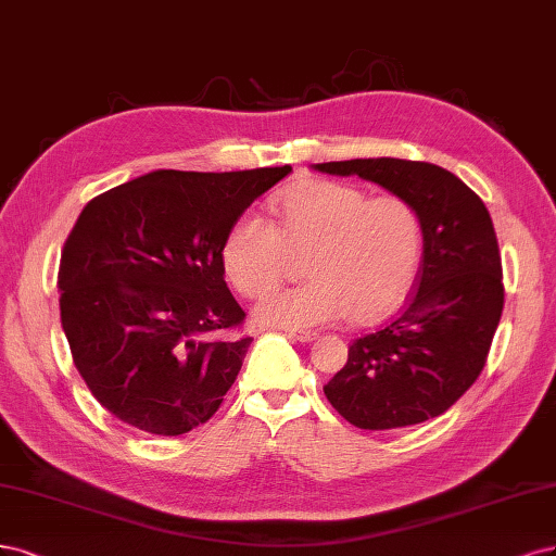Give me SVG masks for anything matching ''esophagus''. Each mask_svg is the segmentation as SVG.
Wrapping results in <instances>:
<instances>
[{"label": "esophagus", "instance_id": "1", "mask_svg": "<svg viewBox=\"0 0 556 556\" xmlns=\"http://www.w3.org/2000/svg\"><path fill=\"white\" fill-rule=\"evenodd\" d=\"M289 337L293 339V342L309 344V342H314V339H316L318 334H316V332H309V330H289Z\"/></svg>", "mask_w": 556, "mask_h": 556}]
</instances>
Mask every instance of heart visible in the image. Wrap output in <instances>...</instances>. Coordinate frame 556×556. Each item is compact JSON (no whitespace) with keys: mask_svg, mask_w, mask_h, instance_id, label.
<instances>
[{"mask_svg":"<svg viewBox=\"0 0 556 556\" xmlns=\"http://www.w3.org/2000/svg\"><path fill=\"white\" fill-rule=\"evenodd\" d=\"M275 224L242 212L222 244L224 273L247 298L280 282L291 253H307L311 279L261 300L263 324L326 326L349 314L365 324L388 314L408 291L420 261L422 226L397 193L369 195L332 180H309L270 201Z\"/></svg>","mask_w":556,"mask_h":556,"instance_id":"b5f03b06","label":"heart"}]
</instances>
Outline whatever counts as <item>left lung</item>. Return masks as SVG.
<instances>
[{"label":"left lung","mask_w":556,"mask_h":556,"mask_svg":"<svg viewBox=\"0 0 556 556\" xmlns=\"http://www.w3.org/2000/svg\"><path fill=\"white\" fill-rule=\"evenodd\" d=\"M357 175L402 195L422 226L416 289L383 328L349 346L324 392L361 429H397L445 414L488 363L504 312L490 212L457 175L427 161L351 159L314 166Z\"/></svg>","instance_id":"1"}]
</instances>
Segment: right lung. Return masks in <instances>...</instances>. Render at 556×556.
<instances>
[{"label":"right lung","mask_w":556,"mask_h":556,"mask_svg":"<svg viewBox=\"0 0 556 556\" xmlns=\"http://www.w3.org/2000/svg\"><path fill=\"white\" fill-rule=\"evenodd\" d=\"M291 170H156L83 207L60 261L62 328L83 381L117 420L180 437L217 414L252 344L222 244Z\"/></svg>","instance_id":"1"}]
</instances>
